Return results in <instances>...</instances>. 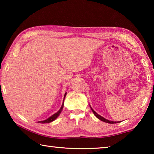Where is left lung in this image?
<instances>
[{
  "instance_id": "left-lung-1",
  "label": "left lung",
  "mask_w": 154,
  "mask_h": 154,
  "mask_svg": "<svg viewBox=\"0 0 154 154\" xmlns=\"http://www.w3.org/2000/svg\"><path fill=\"white\" fill-rule=\"evenodd\" d=\"M90 108H91V109H92V112H93V113L94 114V116L96 117V118H97L98 119H100V120H101V121H103V122H106V123H109V124H116V123H119V122H113V121H109V120H108V119H105V118H104L103 117L100 116V115H98V113H96V112L93 110V109H92V107H91V106H90Z\"/></svg>"
}]
</instances>
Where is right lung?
Instances as JSON below:
<instances>
[{
	"label": "right lung",
	"instance_id": "add662e5",
	"mask_svg": "<svg viewBox=\"0 0 154 154\" xmlns=\"http://www.w3.org/2000/svg\"><path fill=\"white\" fill-rule=\"evenodd\" d=\"M66 92L65 93V94H64V100L65 96H66ZM63 106H64V101H63V103H62V105L61 108L60 109V110H59L58 112H56V113H54V115H52V116H51V117H49V118H48L47 119H45V120L40 121V122H38V123H41V124H46V123H50V122L54 121V120H55V119H56L57 118H58V117L59 116V115L60 114L61 111H62V109H63Z\"/></svg>",
	"mask_w": 154,
	"mask_h": 154
}]
</instances>
